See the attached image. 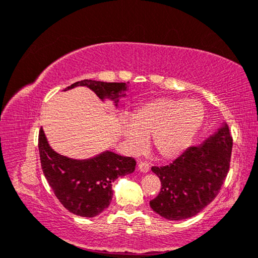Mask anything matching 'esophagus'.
<instances>
[{
  "label": "esophagus",
  "instance_id": "esophagus-1",
  "mask_svg": "<svg viewBox=\"0 0 258 258\" xmlns=\"http://www.w3.org/2000/svg\"><path fill=\"white\" fill-rule=\"evenodd\" d=\"M138 168H139V170L142 172H147V171H149V168H151V166H149V163L147 162V161H141V162L139 163V166H138Z\"/></svg>",
  "mask_w": 258,
  "mask_h": 258
}]
</instances>
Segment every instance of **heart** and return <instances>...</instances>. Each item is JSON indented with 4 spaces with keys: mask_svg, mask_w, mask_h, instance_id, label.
Returning a JSON list of instances; mask_svg holds the SVG:
<instances>
[{
    "mask_svg": "<svg viewBox=\"0 0 258 258\" xmlns=\"http://www.w3.org/2000/svg\"><path fill=\"white\" fill-rule=\"evenodd\" d=\"M204 107L195 99L157 98L138 106L124 125L128 148L138 152L145 138L152 137L153 147L163 159H175L185 152L204 121Z\"/></svg>",
    "mask_w": 258,
    "mask_h": 258,
    "instance_id": "obj_1",
    "label": "heart"
}]
</instances>
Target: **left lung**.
Here are the masks:
<instances>
[{"mask_svg": "<svg viewBox=\"0 0 258 258\" xmlns=\"http://www.w3.org/2000/svg\"><path fill=\"white\" fill-rule=\"evenodd\" d=\"M233 138L227 125L202 146H191L171 163L152 167L161 190L149 205L161 217L182 220L198 214L212 203L230 166Z\"/></svg>", "mask_w": 258, "mask_h": 258, "instance_id": "obj_1", "label": "left lung"}]
</instances>
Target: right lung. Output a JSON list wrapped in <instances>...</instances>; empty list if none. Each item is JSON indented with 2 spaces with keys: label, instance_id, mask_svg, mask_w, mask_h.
<instances>
[{
  "label": "right lung",
  "instance_id": "add662e5",
  "mask_svg": "<svg viewBox=\"0 0 258 258\" xmlns=\"http://www.w3.org/2000/svg\"><path fill=\"white\" fill-rule=\"evenodd\" d=\"M78 86H87L99 98L118 102L125 83L101 82L83 80L73 83L64 90ZM41 169L55 197L69 212L80 217L92 218L107 209L112 199V182L119 176L134 171L137 161L105 152L95 159L78 161L60 155L49 147L43 128L38 137Z\"/></svg>",
  "mask_w": 258,
  "mask_h": 258
}]
</instances>
